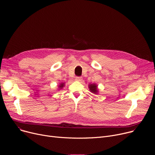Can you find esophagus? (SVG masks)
I'll return each mask as SVG.
<instances>
[{"label": "esophagus", "instance_id": "1", "mask_svg": "<svg viewBox=\"0 0 155 155\" xmlns=\"http://www.w3.org/2000/svg\"><path fill=\"white\" fill-rule=\"evenodd\" d=\"M75 80H77V81H81L82 80V77H77L75 78Z\"/></svg>", "mask_w": 155, "mask_h": 155}]
</instances>
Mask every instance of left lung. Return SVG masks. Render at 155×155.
Listing matches in <instances>:
<instances>
[{"mask_svg": "<svg viewBox=\"0 0 155 155\" xmlns=\"http://www.w3.org/2000/svg\"><path fill=\"white\" fill-rule=\"evenodd\" d=\"M97 86L95 84H89V88L90 90L94 94H97Z\"/></svg>", "mask_w": 155, "mask_h": 155, "instance_id": "left-lung-1", "label": "left lung"}]
</instances>
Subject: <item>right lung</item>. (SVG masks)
I'll return each instance as SVG.
<instances>
[{"label": "right lung", "instance_id": "obj_1", "mask_svg": "<svg viewBox=\"0 0 155 155\" xmlns=\"http://www.w3.org/2000/svg\"><path fill=\"white\" fill-rule=\"evenodd\" d=\"M64 83H61V84L59 85V88L60 89H62V88L63 87V86H64Z\"/></svg>", "mask_w": 155, "mask_h": 155}]
</instances>
